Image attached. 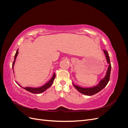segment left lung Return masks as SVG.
<instances>
[{
	"label": "left lung",
	"instance_id": "1",
	"mask_svg": "<svg viewBox=\"0 0 128 128\" xmlns=\"http://www.w3.org/2000/svg\"><path fill=\"white\" fill-rule=\"evenodd\" d=\"M107 62V64H109V66H108L107 68V70L106 72V75L103 78L100 80L99 82H98V84L96 85L95 86H91V87H87V88H84L81 87L79 86H77L75 84H74L72 82V84L74 86L76 90L80 92L81 94H83L86 95V96H92L96 94H97L98 92L102 90L104 88L106 87L107 84H108V82L110 80V70H111V64L110 59V56L108 53L105 51V50H103Z\"/></svg>",
	"mask_w": 128,
	"mask_h": 128
}]
</instances>
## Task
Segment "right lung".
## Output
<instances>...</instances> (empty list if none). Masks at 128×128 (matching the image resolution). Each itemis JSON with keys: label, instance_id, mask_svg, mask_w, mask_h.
Instances as JSON below:
<instances>
[{"label": "right lung", "instance_id": "obj_1", "mask_svg": "<svg viewBox=\"0 0 128 128\" xmlns=\"http://www.w3.org/2000/svg\"><path fill=\"white\" fill-rule=\"evenodd\" d=\"M18 49L17 50L16 52V53H15V56H14V60L13 61V64H12V68H13V70L14 73V66L15 62V60H16V57L18 55ZM55 78H56V74H55V73L54 72L53 74V76L52 77V78L50 79L47 83H45L42 86H41L40 87H38V88H33V87H30V86H27V87L24 88V87H22L20 84H18L16 81H15V82H16V83L19 86L21 87L22 88H24V90L28 91H29L31 93H32V94H41V93L44 92L45 91L47 90L48 88H49L51 87V86L52 85V84H53V82H54V80Z\"/></svg>", "mask_w": 128, "mask_h": 128}]
</instances>
